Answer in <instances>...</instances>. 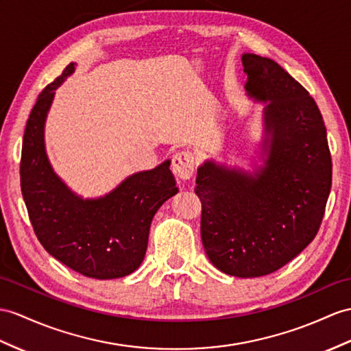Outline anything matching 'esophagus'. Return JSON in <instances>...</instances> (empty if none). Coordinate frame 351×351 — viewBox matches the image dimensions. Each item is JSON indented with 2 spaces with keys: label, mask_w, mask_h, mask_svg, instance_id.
<instances>
[{
  "label": "esophagus",
  "mask_w": 351,
  "mask_h": 351,
  "mask_svg": "<svg viewBox=\"0 0 351 351\" xmlns=\"http://www.w3.org/2000/svg\"><path fill=\"white\" fill-rule=\"evenodd\" d=\"M171 169L173 173L182 178V180H187L195 173V158L191 152H178L173 158V164H171Z\"/></svg>",
  "instance_id": "34e87169"
}]
</instances>
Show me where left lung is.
<instances>
[{"instance_id": "8db88e82", "label": "left lung", "mask_w": 351, "mask_h": 351, "mask_svg": "<svg viewBox=\"0 0 351 351\" xmlns=\"http://www.w3.org/2000/svg\"><path fill=\"white\" fill-rule=\"evenodd\" d=\"M245 92L262 111L263 165L252 173L208 159L198 168L204 250L228 276H268L301 253L320 228L332 160L320 110L269 58L241 56Z\"/></svg>"}]
</instances>
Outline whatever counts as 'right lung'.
<instances>
[{"mask_svg": "<svg viewBox=\"0 0 351 351\" xmlns=\"http://www.w3.org/2000/svg\"><path fill=\"white\" fill-rule=\"evenodd\" d=\"M74 70V62L66 65L32 107L22 144L23 201L34 232L49 254L86 277L121 278L141 265L153 216L178 187L169 159L131 174L99 198L84 199L61 180L47 158L45 125L55 89Z\"/></svg>", "mask_w": 351, "mask_h": 351, "instance_id": "add662e5", "label": "right lung"}]
</instances>
